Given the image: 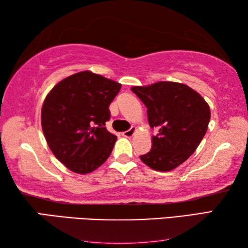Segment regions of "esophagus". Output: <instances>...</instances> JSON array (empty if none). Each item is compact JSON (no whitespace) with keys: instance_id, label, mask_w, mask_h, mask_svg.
Masks as SVG:
<instances>
[{"instance_id":"esophagus-1","label":"esophagus","mask_w":248,"mask_h":248,"mask_svg":"<svg viewBox=\"0 0 248 248\" xmlns=\"http://www.w3.org/2000/svg\"><path fill=\"white\" fill-rule=\"evenodd\" d=\"M136 128L134 127H131L130 128L129 130H127V131H124V132H123V136L124 137H125V138H131L133 134H134V132H136Z\"/></svg>"}]
</instances>
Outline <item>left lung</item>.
<instances>
[{"mask_svg":"<svg viewBox=\"0 0 248 248\" xmlns=\"http://www.w3.org/2000/svg\"><path fill=\"white\" fill-rule=\"evenodd\" d=\"M131 91L148 108L152 149L140 158L151 169L167 171L186 161L198 148L207 132L210 108L205 100L185 84L157 82L133 86Z\"/></svg>","mask_w":248,"mask_h":248,"instance_id":"1","label":"left lung"}]
</instances>
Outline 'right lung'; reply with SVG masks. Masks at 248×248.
Listing matches in <instances>:
<instances>
[{
	"label": "right lung",
	"instance_id": "1",
	"mask_svg": "<svg viewBox=\"0 0 248 248\" xmlns=\"http://www.w3.org/2000/svg\"><path fill=\"white\" fill-rule=\"evenodd\" d=\"M121 84L84 71L62 79L46 97L41 125L50 150L78 174H87L105 163L117 137L107 131L109 105Z\"/></svg>",
	"mask_w": 248,
	"mask_h": 248
}]
</instances>
